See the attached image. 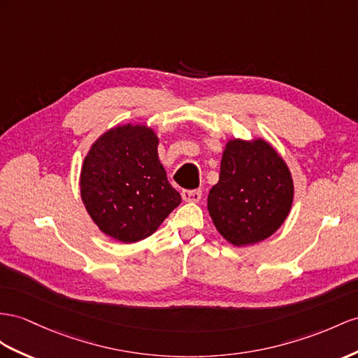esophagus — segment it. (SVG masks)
<instances>
[{"mask_svg": "<svg viewBox=\"0 0 358 358\" xmlns=\"http://www.w3.org/2000/svg\"><path fill=\"white\" fill-rule=\"evenodd\" d=\"M181 196L186 203H198V201H201L203 194H201V190H182Z\"/></svg>", "mask_w": 358, "mask_h": 358, "instance_id": "esophagus-1", "label": "esophagus"}]
</instances>
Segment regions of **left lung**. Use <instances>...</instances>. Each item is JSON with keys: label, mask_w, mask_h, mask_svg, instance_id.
<instances>
[{"label": "left lung", "mask_w": 358, "mask_h": 358, "mask_svg": "<svg viewBox=\"0 0 358 358\" xmlns=\"http://www.w3.org/2000/svg\"><path fill=\"white\" fill-rule=\"evenodd\" d=\"M293 180L286 162L263 139L225 145L219 181L207 198L216 230L234 246L268 239L286 221Z\"/></svg>", "instance_id": "8db88e82"}]
</instances>
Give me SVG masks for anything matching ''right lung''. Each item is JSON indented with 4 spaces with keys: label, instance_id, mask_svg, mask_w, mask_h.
<instances>
[{
    "label": "right lung",
    "instance_id": "obj_1",
    "mask_svg": "<svg viewBox=\"0 0 358 358\" xmlns=\"http://www.w3.org/2000/svg\"><path fill=\"white\" fill-rule=\"evenodd\" d=\"M157 146L152 128L125 124L101 134L86 154L80 173L81 201L99 230L119 242L151 236L181 203Z\"/></svg>",
    "mask_w": 358,
    "mask_h": 358
}]
</instances>
